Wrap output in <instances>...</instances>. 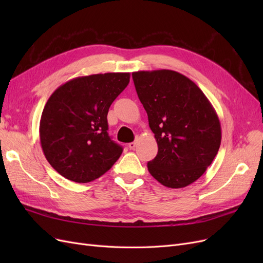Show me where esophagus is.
Here are the masks:
<instances>
[{
	"label": "esophagus",
	"mask_w": 263,
	"mask_h": 263,
	"mask_svg": "<svg viewBox=\"0 0 263 263\" xmlns=\"http://www.w3.org/2000/svg\"><path fill=\"white\" fill-rule=\"evenodd\" d=\"M128 147H129V149H135V147H136V142H135V141L129 142V144H128Z\"/></svg>",
	"instance_id": "esophagus-1"
}]
</instances>
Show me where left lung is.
<instances>
[{"label": "left lung", "mask_w": 263, "mask_h": 263, "mask_svg": "<svg viewBox=\"0 0 263 263\" xmlns=\"http://www.w3.org/2000/svg\"><path fill=\"white\" fill-rule=\"evenodd\" d=\"M133 80L158 144L148 171L166 187L192 184L218 153L221 128L216 110L200 87L177 71H137Z\"/></svg>", "instance_id": "left-lung-1"}]
</instances>
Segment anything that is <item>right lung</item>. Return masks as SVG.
Here are the masks:
<instances>
[{"label": "right lung", "instance_id": "1", "mask_svg": "<svg viewBox=\"0 0 263 263\" xmlns=\"http://www.w3.org/2000/svg\"><path fill=\"white\" fill-rule=\"evenodd\" d=\"M129 78L128 72L78 77L50 95L39 137L46 159L62 177L77 183L94 181L121 157L123 148L107 134V113Z\"/></svg>", "mask_w": 263, "mask_h": 263}]
</instances>
